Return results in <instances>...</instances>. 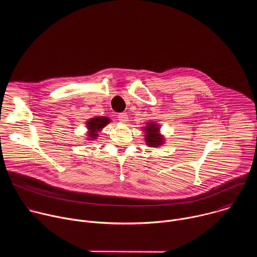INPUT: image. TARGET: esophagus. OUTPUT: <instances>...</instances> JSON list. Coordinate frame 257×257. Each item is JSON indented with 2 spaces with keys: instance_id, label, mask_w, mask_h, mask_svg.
<instances>
[{
  "instance_id": "esophagus-1",
  "label": "esophagus",
  "mask_w": 257,
  "mask_h": 257,
  "mask_svg": "<svg viewBox=\"0 0 257 257\" xmlns=\"http://www.w3.org/2000/svg\"><path fill=\"white\" fill-rule=\"evenodd\" d=\"M118 120H119L121 123H126V121L128 120V116L126 115V113L119 114V115H118Z\"/></svg>"
}]
</instances>
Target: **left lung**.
Here are the masks:
<instances>
[{
    "label": "left lung",
    "instance_id": "1",
    "mask_svg": "<svg viewBox=\"0 0 257 257\" xmlns=\"http://www.w3.org/2000/svg\"><path fill=\"white\" fill-rule=\"evenodd\" d=\"M144 133V140L149 148H160L165 144V136L161 133V125L155 121L146 122V125L142 127Z\"/></svg>",
    "mask_w": 257,
    "mask_h": 257
}]
</instances>
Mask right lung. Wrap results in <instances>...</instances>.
Wrapping results in <instances>:
<instances>
[{
	"instance_id": "add662e5",
	"label": "right lung",
	"mask_w": 257,
	"mask_h": 257,
	"mask_svg": "<svg viewBox=\"0 0 257 257\" xmlns=\"http://www.w3.org/2000/svg\"><path fill=\"white\" fill-rule=\"evenodd\" d=\"M111 123V119L108 117H94L88 119L85 124L87 128V134H86V140L87 141H93L96 140L100 131L108 124Z\"/></svg>"
}]
</instances>
